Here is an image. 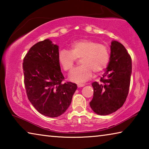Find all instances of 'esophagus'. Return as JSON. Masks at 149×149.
<instances>
[{"label":"esophagus","mask_w":149,"mask_h":149,"mask_svg":"<svg viewBox=\"0 0 149 149\" xmlns=\"http://www.w3.org/2000/svg\"><path fill=\"white\" fill-rule=\"evenodd\" d=\"M85 86V85L84 84H77V87H79V88H80V87H84Z\"/></svg>","instance_id":"34e87169"}]
</instances>
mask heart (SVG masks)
I'll list each match as a JSON object with an SVG mask.
<instances>
[{
    "label": "heart",
    "instance_id": "1",
    "mask_svg": "<svg viewBox=\"0 0 149 149\" xmlns=\"http://www.w3.org/2000/svg\"><path fill=\"white\" fill-rule=\"evenodd\" d=\"M80 58L79 67L70 73L72 81L84 83L92 77L93 72H102L109 62L110 52L104 45L91 39H80L72 42L70 50L61 49L58 53V60L65 72L72 70L77 58Z\"/></svg>",
    "mask_w": 149,
    "mask_h": 149
}]
</instances>
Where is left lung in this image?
<instances>
[{"instance_id": "1", "label": "left lung", "mask_w": 149, "mask_h": 149, "mask_svg": "<svg viewBox=\"0 0 149 149\" xmlns=\"http://www.w3.org/2000/svg\"><path fill=\"white\" fill-rule=\"evenodd\" d=\"M110 62L100 83L93 82V98L89 104L96 114L106 116L122 107L129 93L132 58L122 44L112 41Z\"/></svg>"}]
</instances>
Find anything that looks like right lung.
I'll list each match as a JSON object with an SVG mask.
<instances>
[{
  "label": "right lung",
  "instance_id": "obj_1",
  "mask_svg": "<svg viewBox=\"0 0 149 149\" xmlns=\"http://www.w3.org/2000/svg\"><path fill=\"white\" fill-rule=\"evenodd\" d=\"M58 46L50 39L31 47L24 58V84L29 102L41 114L55 118L65 112L77 85L63 83L58 60Z\"/></svg>",
  "mask_w": 149,
  "mask_h": 149
}]
</instances>
